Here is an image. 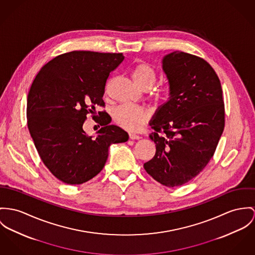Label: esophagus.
I'll list each match as a JSON object with an SVG mask.
<instances>
[{
    "label": "esophagus",
    "mask_w": 255,
    "mask_h": 255,
    "mask_svg": "<svg viewBox=\"0 0 255 255\" xmlns=\"http://www.w3.org/2000/svg\"><path fill=\"white\" fill-rule=\"evenodd\" d=\"M129 137H130L131 139H139V138H140V137H139L138 135H136V134H134V133H130V134H129Z\"/></svg>",
    "instance_id": "esophagus-1"
}]
</instances>
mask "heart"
Returning <instances> with one entry per match:
<instances>
[{"label": "heart", "instance_id": "1", "mask_svg": "<svg viewBox=\"0 0 255 255\" xmlns=\"http://www.w3.org/2000/svg\"><path fill=\"white\" fill-rule=\"evenodd\" d=\"M132 78L140 88L145 89L152 87L156 80V73L149 64L141 63L133 70ZM115 119L121 127L130 131H138L147 121L148 113L132 105H122L115 111Z\"/></svg>", "mask_w": 255, "mask_h": 255}]
</instances>
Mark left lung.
Listing matches in <instances>:
<instances>
[{
	"label": "left lung",
	"instance_id": "obj_1",
	"mask_svg": "<svg viewBox=\"0 0 255 255\" xmlns=\"http://www.w3.org/2000/svg\"><path fill=\"white\" fill-rule=\"evenodd\" d=\"M162 69L169 99L149 122L156 152L143 168L175 187L195 177L214 156L224 129V102L220 80L204 59L174 51L163 57Z\"/></svg>",
	"mask_w": 255,
	"mask_h": 255
}]
</instances>
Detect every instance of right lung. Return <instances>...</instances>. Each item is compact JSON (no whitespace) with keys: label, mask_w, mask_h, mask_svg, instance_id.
Instances as JSON below:
<instances>
[{"label":"right lung","mask_w":255,"mask_h":255,"mask_svg":"<svg viewBox=\"0 0 255 255\" xmlns=\"http://www.w3.org/2000/svg\"><path fill=\"white\" fill-rule=\"evenodd\" d=\"M123 60L122 53L68 52L45 64L32 83L27 98L31 137L43 164L67 184L97 176L110 145L129 138L108 116L99 119L102 128L95 136L83 130L87 115L105 106L107 79Z\"/></svg>","instance_id":"obj_1"}]
</instances>
